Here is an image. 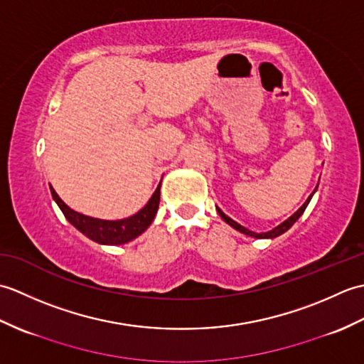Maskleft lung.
<instances>
[{
    "label": "left lung",
    "mask_w": 364,
    "mask_h": 364,
    "mask_svg": "<svg viewBox=\"0 0 364 364\" xmlns=\"http://www.w3.org/2000/svg\"><path fill=\"white\" fill-rule=\"evenodd\" d=\"M314 192H316V189H314ZM314 192H313V194H314ZM313 194L310 196V197H308V200H306V202L304 203V205H301L300 208H299V210L296 211V213H294L292 215H291V218L289 219H286L283 223H280V225H278V227H275L274 230H270V231H267V233H255V231H250V230H247L245 227H242V225H239V223L237 222H235L233 219H230L228 218V215L225 214V213H222L220 210H219V208H218V213H219V215H220V218L223 219V220H225L227 223H228V225L230 227H233L235 230H237L239 231V233H244V235H247V236H252V237H257V239H272V237H277V236H280V235H283L284 233V231H288L292 225H294V223H296V220L300 218V215L301 214H304V211L306 210V206H308V203H310V200H311V197H313Z\"/></svg>",
    "instance_id": "1"
}]
</instances>
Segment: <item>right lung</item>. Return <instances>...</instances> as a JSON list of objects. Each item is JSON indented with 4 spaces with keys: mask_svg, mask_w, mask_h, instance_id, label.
Segmentation results:
<instances>
[{
    "mask_svg": "<svg viewBox=\"0 0 364 364\" xmlns=\"http://www.w3.org/2000/svg\"><path fill=\"white\" fill-rule=\"evenodd\" d=\"M159 189L161 183L156 191H154L151 198L146 202V205L141 211L131 215V218L120 220H103L89 218V215L73 211L70 206H67L63 200H60V197L56 194V191L50 186L54 202L58 203L60 211L64 213L65 219L70 222L76 230H80L82 235H86L89 239H92V241L105 245H120L133 241V239H136L139 235H142L144 231L150 227V223L153 222L159 208Z\"/></svg>",
    "mask_w": 364,
    "mask_h": 364,
    "instance_id": "right-lung-1",
    "label": "right lung"
}]
</instances>
